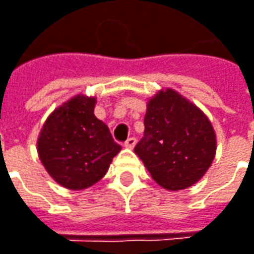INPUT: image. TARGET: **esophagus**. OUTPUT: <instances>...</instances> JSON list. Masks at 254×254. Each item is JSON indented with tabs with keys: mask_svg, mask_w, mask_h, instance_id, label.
Masks as SVG:
<instances>
[{
	"mask_svg": "<svg viewBox=\"0 0 254 254\" xmlns=\"http://www.w3.org/2000/svg\"><path fill=\"white\" fill-rule=\"evenodd\" d=\"M134 144H136V139L134 137H127V141H125V147H127V149H133Z\"/></svg>",
	"mask_w": 254,
	"mask_h": 254,
	"instance_id": "esophagus-1",
	"label": "esophagus"
}]
</instances>
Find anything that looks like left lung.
<instances>
[{"instance_id":"8db88e82","label":"left lung","mask_w":254,"mask_h":254,"mask_svg":"<svg viewBox=\"0 0 254 254\" xmlns=\"http://www.w3.org/2000/svg\"><path fill=\"white\" fill-rule=\"evenodd\" d=\"M215 132L204 113L172 89L147 103L144 136L136 144L151 178L168 190L196 184L213 163Z\"/></svg>"}]
</instances>
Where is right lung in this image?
I'll use <instances>...</instances> for the list:
<instances>
[{"label": "right lung", "mask_w": 254, "mask_h": 254, "mask_svg": "<svg viewBox=\"0 0 254 254\" xmlns=\"http://www.w3.org/2000/svg\"><path fill=\"white\" fill-rule=\"evenodd\" d=\"M96 98L77 94L54 110L41 129L37 151L57 184L70 190L90 188L121 151L108 127L94 115Z\"/></svg>", "instance_id": "add662e5"}]
</instances>
